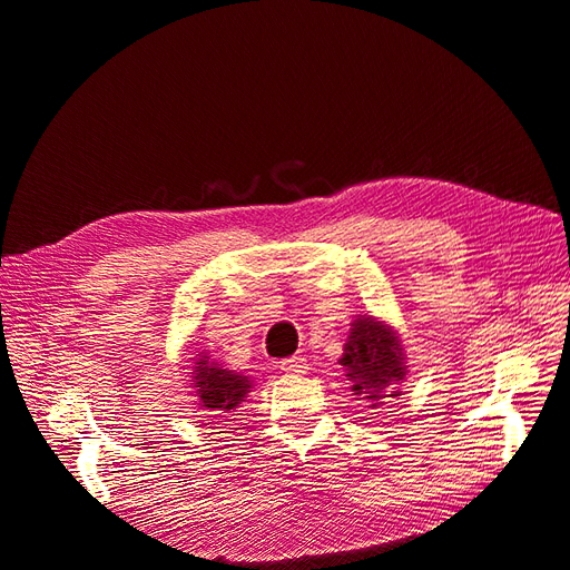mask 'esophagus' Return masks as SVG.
<instances>
[{"label":"esophagus","instance_id":"34e87169","mask_svg":"<svg viewBox=\"0 0 570 570\" xmlns=\"http://www.w3.org/2000/svg\"><path fill=\"white\" fill-rule=\"evenodd\" d=\"M308 364L304 356H292V358H285L281 361V371L283 373H292V375H299V373H306Z\"/></svg>","mask_w":570,"mask_h":570}]
</instances>
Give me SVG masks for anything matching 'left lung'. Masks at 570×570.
<instances>
[{"label": "left lung", "mask_w": 570, "mask_h": 570, "mask_svg": "<svg viewBox=\"0 0 570 570\" xmlns=\"http://www.w3.org/2000/svg\"><path fill=\"white\" fill-rule=\"evenodd\" d=\"M340 364L352 381V392L364 394L373 406L381 404L385 396H396V383L404 381L406 361L402 340L396 337L392 325L373 316H358L352 323L344 354Z\"/></svg>", "instance_id": "1"}]
</instances>
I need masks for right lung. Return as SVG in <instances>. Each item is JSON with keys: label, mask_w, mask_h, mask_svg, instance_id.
Instances as JSON below:
<instances>
[{"label": "right lung", "mask_w": 570, "mask_h": 570, "mask_svg": "<svg viewBox=\"0 0 570 570\" xmlns=\"http://www.w3.org/2000/svg\"><path fill=\"white\" fill-rule=\"evenodd\" d=\"M193 387L197 390L199 404L204 409L230 413L245 402L247 392L252 390V381L247 375L223 368L216 361L202 354L193 373Z\"/></svg>", "instance_id": "1"}]
</instances>
